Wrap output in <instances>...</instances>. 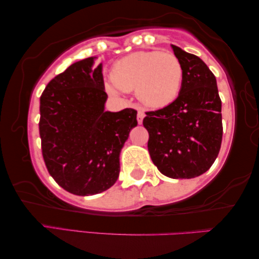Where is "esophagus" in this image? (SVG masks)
Returning <instances> with one entry per match:
<instances>
[{"mask_svg": "<svg viewBox=\"0 0 259 259\" xmlns=\"http://www.w3.org/2000/svg\"><path fill=\"white\" fill-rule=\"evenodd\" d=\"M143 118H145V112L141 111V110H139V111H138V114H137V120H138L139 124H142Z\"/></svg>", "mask_w": 259, "mask_h": 259, "instance_id": "esophagus-1", "label": "esophagus"}]
</instances>
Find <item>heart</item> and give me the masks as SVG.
Instances as JSON below:
<instances>
[{"label":"heart","mask_w":259,"mask_h":259,"mask_svg":"<svg viewBox=\"0 0 259 259\" xmlns=\"http://www.w3.org/2000/svg\"><path fill=\"white\" fill-rule=\"evenodd\" d=\"M182 66L175 54L139 52L113 65L111 79L117 90L137 92L149 108H163L176 99L182 81ZM112 93L116 90L109 87Z\"/></svg>","instance_id":"b5f03b06"}]
</instances>
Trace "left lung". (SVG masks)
Returning <instances> with one entry per match:
<instances>
[{"label":"left lung","mask_w":259,"mask_h":259,"mask_svg":"<svg viewBox=\"0 0 259 259\" xmlns=\"http://www.w3.org/2000/svg\"><path fill=\"white\" fill-rule=\"evenodd\" d=\"M182 66L181 90L166 107L147 111L148 150L159 172L172 179H192L206 172L223 139L222 100L212 72L200 57L172 46Z\"/></svg>","instance_id":"obj_1"}]
</instances>
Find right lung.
I'll return each mask as SVG.
<instances>
[{
	"label": "right lung",
	"instance_id": "1",
	"mask_svg": "<svg viewBox=\"0 0 259 259\" xmlns=\"http://www.w3.org/2000/svg\"><path fill=\"white\" fill-rule=\"evenodd\" d=\"M75 62L47 84L40 97L41 150L49 175L79 196L104 192L119 177V154L137 110L104 111L102 65Z\"/></svg>",
	"mask_w": 259,
	"mask_h": 259
}]
</instances>
